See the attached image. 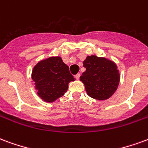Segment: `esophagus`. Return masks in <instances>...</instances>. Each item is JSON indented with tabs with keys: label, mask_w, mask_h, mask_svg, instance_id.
Here are the masks:
<instances>
[{
	"label": "esophagus",
	"mask_w": 148,
	"mask_h": 148,
	"mask_svg": "<svg viewBox=\"0 0 148 148\" xmlns=\"http://www.w3.org/2000/svg\"><path fill=\"white\" fill-rule=\"evenodd\" d=\"M79 76H80V74H79V73H78V74H76V75H75V77L76 79H79Z\"/></svg>",
	"instance_id": "34e87169"
}]
</instances>
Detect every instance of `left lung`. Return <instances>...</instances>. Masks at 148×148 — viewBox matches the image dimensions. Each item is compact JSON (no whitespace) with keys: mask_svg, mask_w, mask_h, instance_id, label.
<instances>
[{"mask_svg":"<svg viewBox=\"0 0 148 148\" xmlns=\"http://www.w3.org/2000/svg\"><path fill=\"white\" fill-rule=\"evenodd\" d=\"M86 71L80 76L87 94L97 100L110 98L120 82L119 70L114 61L95 55L87 56L84 62Z\"/></svg>","mask_w":148,"mask_h":148,"instance_id":"8db88e82","label":"left lung"}]
</instances>
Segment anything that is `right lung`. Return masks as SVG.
Returning <instances> with one entry per match:
<instances>
[{
	"instance_id": "obj_1",
	"label": "right lung",
	"mask_w": 148,
	"mask_h": 148,
	"mask_svg": "<svg viewBox=\"0 0 148 148\" xmlns=\"http://www.w3.org/2000/svg\"><path fill=\"white\" fill-rule=\"evenodd\" d=\"M38 95L46 102H53L66 92L75 78L61 57H50L38 62L31 73Z\"/></svg>"
}]
</instances>
